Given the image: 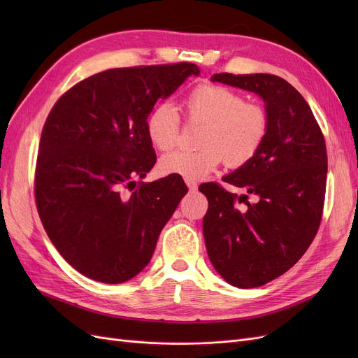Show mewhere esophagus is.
Returning a JSON list of instances; mask_svg holds the SVG:
<instances>
[{"label":"esophagus","instance_id":"34e87169","mask_svg":"<svg viewBox=\"0 0 358 358\" xmlns=\"http://www.w3.org/2000/svg\"><path fill=\"white\" fill-rule=\"evenodd\" d=\"M185 183L188 185V188L191 189V191H194V189H197V182L196 180H191V179H185Z\"/></svg>","mask_w":358,"mask_h":358}]
</instances>
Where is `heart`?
I'll use <instances>...</instances> for the list:
<instances>
[{
  "mask_svg": "<svg viewBox=\"0 0 358 358\" xmlns=\"http://www.w3.org/2000/svg\"><path fill=\"white\" fill-rule=\"evenodd\" d=\"M185 115L191 125H201L197 150H175L159 159V170L199 180L224 161L237 169L251 161L263 148L270 117L266 107L245 101L243 95L224 85L200 83L185 99ZM180 119L170 103H158L146 119V133L158 150L178 143Z\"/></svg>",
  "mask_w": 358,
  "mask_h": 358,
  "instance_id": "b5f03b06",
  "label": "heart"
}]
</instances>
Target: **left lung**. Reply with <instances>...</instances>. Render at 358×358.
<instances>
[{"label":"left lung","instance_id":"obj_1","mask_svg":"<svg viewBox=\"0 0 358 358\" xmlns=\"http://www.w3.org/2000/svg\"><path fill=\"white\" fill-rule=\"evenodd\" d=\"M212 82L258 94L270 117L259 152L222 178L245 189L243 196L215 182L199 188L209 201L203 236L212 266L237 288L262 287L294 266L317 236L326 197V140L306 100L279 76L221 73ZM249 195L256 201L248 202Z\"/></svg>","mask_w":358,"mask_h":358}]
</instances>
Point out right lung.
<instances>
[{"label":"right lung","mask_w":358,"mask_h":358,"mask_svg":"<svg viewBox=\"0 0 358 358\" xmlns=\"http://www.w3.org/2000/svg\"><path fill=\"white\" fill-rule=\"evenodd\" d=\"M199 73L191 62L106 70L52 107L38 146L36 204L50 242L82 275L121 284L152 258L188 188L179 175L134 182L157 161L146 119Z\"/></svg>","instance_id":"obj_1"}]
</instances>
